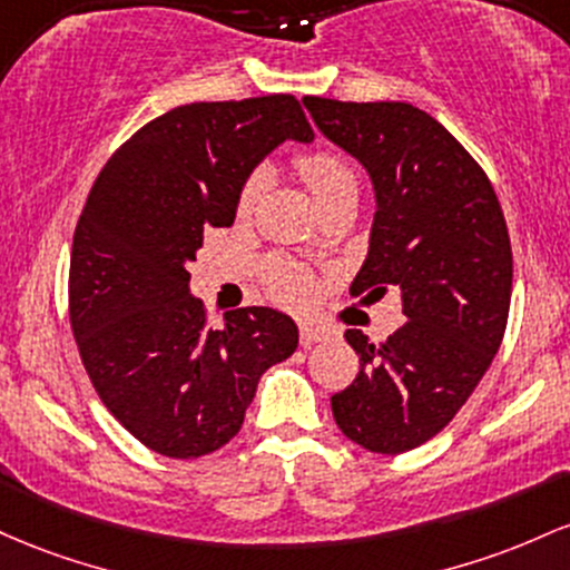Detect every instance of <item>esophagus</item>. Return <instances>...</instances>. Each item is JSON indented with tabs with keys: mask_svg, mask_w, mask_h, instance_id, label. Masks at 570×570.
Wrapping results in <instances>:
<instances>
[{
	"mask_svg": "<svg viewBox=\"0 0 570 570\" xmlns=\"http://www.w3.org/2000/svg\"><path fill=\"white\" fill-rule=\"evenodd\" d=\"M325 336H328V331H325V328H317V325L304 323L302 328H298V342H302V347H312V344L323 342Z\"/></svg>",
	"mask_w": 570,
	"mask_h": 570,
	"instance_id": "obj_1",
	"label": "esophagus"
}]
</instances>
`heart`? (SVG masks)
Returning <instances> with one entry per match:
<instances>
[{
  "label": "heart",
  "mask_w": 570,
  "mask_h": 570,
  "mask_svg": "<svg viewBox=\"0 0 570 570\" xmlns=\"http://www.w3.org/2000/svg\"><path fill=\"white\" fill-rule=\"evenodd\" d=\"M296 171L302 175L306 188L312 190V196L320 202V207H328L331 202H336L344 194H357V175L353 164L342 156V153L328 150V147H317V150L302 153L296 158ZM266 185L264 171H250L247 180L242 183L239 190V207L242 215H247L258 204L261 190ZM268 285H272L274 296L285 304H304L312 293V283L306 277L304 268H298L291 261H272L266 268Z\"/></svg>",
  "instance_id": "1"
}]
</instances>
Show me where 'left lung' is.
Segmentation results:
<instances>
[{"label":"left lung","mask_w":570,"mask_h":570,"mask_svg":"<svg viewBox=\"0 0 570 570\" xmlns=\"http://www.w3.org/2000/svg\"><path fill=\"white\" fill-rule=\"evenodd\" d=\"M317 129L366 166L376 215L350 293L399 287L404 325L385 342L347 328L361 371L331 399L363 450L401 455L450 425L503 342L511 242L495 190L436 118L406 101L306 96Z\"/></svg>","instance_id":"left-lung-1"}]
</instances>
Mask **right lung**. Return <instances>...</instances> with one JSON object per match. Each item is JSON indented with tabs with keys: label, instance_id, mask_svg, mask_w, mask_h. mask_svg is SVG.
<instances>
[{
	"label": "right lung",
	"instance_id": "add662e5",
	"mask_svg": "<svg viewBox=\"0 0 570 570\" xmlns=\"http://www.w3.org/2000/svg\"><path fill=\"white\" fill-rule=\"evenodd\" d=\"M312 137L291 94L194 101L145 124L94 180L69 258V323L101 404L147 450H220L261 374L296 353V323L268 306L209 323L185 266L207 228L232 226L255 164Z\"/></svg>",
	"mask_w": 570,
	"mask_h": 570
}]
</instances>
